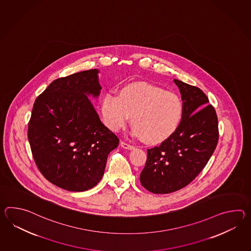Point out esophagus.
<instances>
[{
	"mask_svg": "<svg viewBox=\"0 0 251 251\" xmlns=\"http://www.w3.org/2000/svg\"><path fill=\"white\" fill-rule=\"evenodd\" d=\"M121 146L123 147V149H125V150H128V151L134 150V146L129 145V144L126 143V142H124V141H122V142H121Z\"/></svg>",
	"mask_w": 251,
	"mask_h": 251,
	"instance_id": "34e87169",
	"label": "esophagus"
}]
</instances>
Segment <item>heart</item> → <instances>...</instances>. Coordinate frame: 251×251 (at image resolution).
<instances>
[{
	"mask_svg": "<svg viewBox=\"0 0 251 251\" xmlns=\"http://www.w3.org/2000/svg\"><path fill=\"white\" fill-rule=\"evenodd\" d=\"M100 114L107 128L117 131L131 116L132 133L148 144H158L176 131L183 115L179 96L147 82L126 84L117 95L105 93Z\"/></svg>",
	"mask_w": 251,
	"mask_h": 251,
	"instance_id": "obj_1",
	"label": "heart"
}]
</instances>
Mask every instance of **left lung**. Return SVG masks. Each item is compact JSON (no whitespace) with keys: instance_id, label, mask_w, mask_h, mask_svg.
<instances>
[{"instance_id":"obj_1","label":"left lung","mask_w":251,"mask_h":251,"mask_svg":"<svg viewBox=\"0 0 251 251\" xmlns=\"http://www.w3.org/2000/svg\"><path fill=\"white\" fill-rule=\"evenodd\" d=\"M183 100L176 131L158 147L148 150L140 183L153 194H169L189 184L206 166L219 139L218 118L205 94L175 79Z\"/></svg>"}]
</instances>
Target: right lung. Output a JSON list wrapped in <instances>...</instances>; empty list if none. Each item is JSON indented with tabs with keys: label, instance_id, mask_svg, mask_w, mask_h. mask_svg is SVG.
I'll return each mask as SVG.
<instances>
[{
	"label": "right lung",
	"instance_id": "right-lung-1",
	"mask_svg": "<svg viewBox=\"0 0 251 251\" xmlns=\"http://www.w3.org/2000/svg\"><path fill=\"white\" fill-rule=\"evenodd\" d=\"M98 74L90 69L58 78L34 102L28 128L32 156L45 178L62 189L93 188L119 145L88 98L100 95Z\"/></svg>",
	"mask_w": 251,
	"mask_h": 251
}]
</instances>
